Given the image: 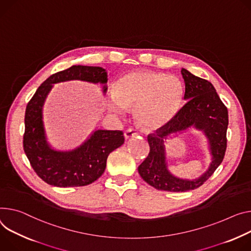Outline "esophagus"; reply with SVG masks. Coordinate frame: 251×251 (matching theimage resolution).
Here are the masks:
<instances>
[{"label": "esophagus", "instance_id": "1", "mask_svg": "<svg viewBox=\"0 0 251 251\" xmlns=\"http://www.w3.org/2000/svg\"><path fill=\"white\" fill-rule=\"evenodd\" d=\"M137 132H136V130L134 129H127L125 132H124V137L125 139H130L132 137H134V136H137Z\"/></svg>", "mask_w": 251, "mask_h": 251}]
</instances>
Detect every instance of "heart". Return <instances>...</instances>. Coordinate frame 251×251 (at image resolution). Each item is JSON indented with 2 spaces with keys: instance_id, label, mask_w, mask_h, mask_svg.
Wrapping results in <instances>:
<instances>
[{
  "instance_id": "obj_1",
  "label": "heart",
  "mask_w": 251,
  "mask_h": 251,
  "mask_svg": "<svg viewBox=\"0 0 251 251\" xmlns=\"http://www.w3.org/2000/svg\"><path fill=\"white\" fill-rule=\"evenodd\" d=\"M184 89L179 78L152 71H133L118 79L115 95L108 101L110 111L124 114L134 106L137 122L158 128L171 121L181 108Z\"/></svg>"
}]
</instances>
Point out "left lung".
Wrapping results in <instances>:
<instances>
[{
    "instance_id": "1",
    "label": "left lung",
    "mask_w": 251,
    "mask_h": 251,
    "mask_svg": "<svg viewBox=\"0 0 251 251\" xmlns=\"http://www.w3.org/2000/svg\"><path fill=\"white\" fill-rule=\"evenodd\" d=\"M184 79V100L174 118L155 133L148 135L150 152L138 167L143 180L158 190L185 192L201 186L221 164L226 151V131L228 112L220 100L215 88L207 80L201 79L182 68ZM193 126L202 130L209 142L212 162L201 176L195 179H182L168 169L165 143L168 137Z\"/></svg>"
}]
</instances>
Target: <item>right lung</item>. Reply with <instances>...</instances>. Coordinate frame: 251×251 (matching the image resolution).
<instances>
[{"label": "right lung", "instance_id": "1", "mask_svg": "<svg viewBox=\"0 0 251 251\" xmlns=\"http://www.w3.org/2000/svg\"><path fill=\"white\" fill-rule=\"evenodd\" d=\"M72 80L100 83L104 94L108 89L104 68L74 65L45 81L28 103L25 113L24 151L37 175L57 187L86 186L96 181L105 171L109 154L124 143L122 131L95 129L72 150H57L50 145L43 122V106L54 84Z\"/></svg>", "mask_w": 251, "mask_h": 251}]
</instances>
